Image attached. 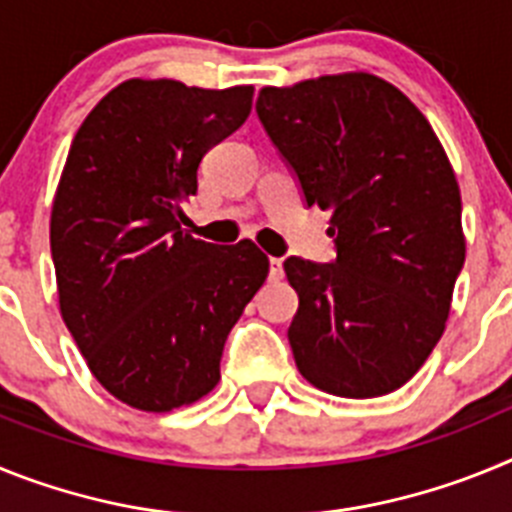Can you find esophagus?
<instances>
[{"mask_svg":"<svg viewBox=\"0 0 512 512\" xmlns=\"http://www.w3.org/2000/svg\"><path fill=\"white\" fill-rule=\"evenodd\" d=\"M284 277V264L282 259H269V279L279 282Z\"/></svg>","mask_w":512,"mask_h":512,"instance_id":"1","label":"esophagus"}]
</instances>
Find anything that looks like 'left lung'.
<instances>
[{"mask_svg": "<svg viewBox=\"0 0 512 512\" xmlns=\"http://www.w3.org/2000/svg\"><path fill=\"white\" fill-rule=\"evenodd\" d=\"M256 112L307 207L333 212L336 261H284L297 369L328 395H390L441 341L467 256L449 156L423 112L366 71L264 87Z\"/></svg>", "mask_w": 512, "mask_h": 512, "instance_id": "obj_1", "label": "left lung"}]
</instances>
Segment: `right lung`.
I'll use <instances>...</instances> for the list:
<instances>
[{
	"label": "right lung",
	"instance_id": "add662e5",
	"mask_svg": "<svg viewBox=\"0 0 512 512\" xmlns=\"http://www.w3.org/2000/svg\"><path fill=\"white\" fill-rule=\"evenodd\" d=\"M253 87L128 79L76 130L51 210L58 310L104 390L143 413L202 400L230 328L269 277L256 243L184 233L182 202Z\"/></svg>",
	"mask_w": 512,
	"mask_h": 512
}]
</instances>
